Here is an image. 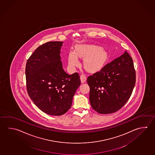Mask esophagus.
<instances>
[{"label": "esophagus", "instance_id": "34e87169", "mask_svg": "<svg viewBox=\"0 0 155 155\" xmlns=\"http://www.w3.org/2000/svg\"><path fill=\"white\" fill-rule=\"evenodd\" d=\"M86 79H87V78H86V75H85L84 74H82V75H81V76H80V80H81V83H84V82L86 81Z\"/></svg>", "mask_w": 155, "mask_h": 155}]
</instances>
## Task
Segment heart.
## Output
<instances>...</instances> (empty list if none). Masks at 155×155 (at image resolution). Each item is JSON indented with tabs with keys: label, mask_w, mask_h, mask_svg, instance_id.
Listing matches in <instances>:
<instances>
[{
	"label": "heart",
	"mask_w": 155,
	"mask_h": 155,
	"mask_svg": "<svg viewBox=\"0 0 155 155\" xmlns=\"http://www.w3.org/2000/svg\"><path fill=\"white\" fill-rule=\"evenodd\" d=\"M84 58V65L90 71L101 69L107 59V53L103 48L92 44H79L75 46V51H70L68 54V67L74 69L80 64L78 57Z\"/></svg>",
	"instance_id": "obj_1"
}]
</instances>
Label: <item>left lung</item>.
I'll return each instance as SVG.
<instances>
[{"label":"left lung","mask_w":155,"mask_h":155,"mask_svg":"<svg viewBox=\"0 0 155 155\" xmlns=\"http://www.w3.org/2000/svg\"><path fill=\"white\" fill-rule=\"evenodd\" d=\"M90 101L94 110L101 114L115 113L126 103L135 84L132 57L126 51L88 76Z\"/></svg>","instance_id":"8db88e82"}]
</instances>
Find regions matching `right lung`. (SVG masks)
Listing matches in <instances>:
<instances>
[{
  "label": "right lung",
  "instance_id": "right-lung-1",
  "mask_svg": "<svg viewBox=\"0 0 155 155\" xmlns=\"http://www.w3.org/2000/svg\"><path fill=\"white\" fill-rule=\"evenodd\" d=\"M62 41L40 45L27 60L25 77L28 95L43 112L60 116L70 109L81 81L77 73L68 74L62 67Z\"/></svg>",
  "mask_w": 155,
  "mask_h": 155
}]
</instances>
